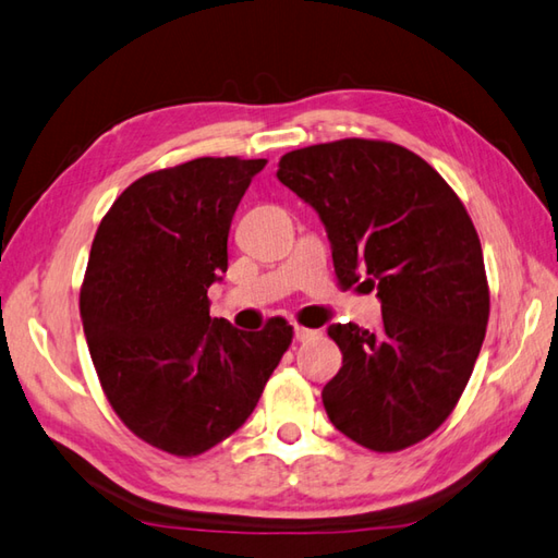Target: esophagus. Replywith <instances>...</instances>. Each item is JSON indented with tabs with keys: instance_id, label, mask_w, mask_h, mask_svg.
<instances>
[{
	"instance_id": "esophagus-1",
	"label": "esophagus",
	"mask_w": 558,
	"mask_h": 558,
	"mask_svg": "<svg viewBox=\"0 0 558 558\" xmlns=\"http://www.w3.org/2000/svg\"><path fill=\"white\" fill-rule=\"evenodd\" d=\"M316 336H319V331L304 329V326H294V338H298V341H312Z\"/></svg>"
}]
</instances>
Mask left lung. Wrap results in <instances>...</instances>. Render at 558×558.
I'll return each instance as SVG.
<instances>
[{"label":"left lung","mask_w":558,"mask_h":558,"mask_svg":"<svg viewBox=\"0 0 558 558\" xmlns=\"http://www.w3.org/2000/svg\"><path fill=\"white\" fill-rule=\"evenodd\" d=\"M278 179L319 213L343 288L375 290L377 331L331 324L343 353L322 399L331 423L375 452H399L450 416L488 324L482 242L428 161L381 140L288 151Z\"/></svg>","instance_id":"obj_1"}]
</instances>
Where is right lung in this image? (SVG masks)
Segmentation results:
<instances>
[{
    "mask_svg": "<svg viewBox=\"0 0 558 558\" xmlns=\"http://www.w3.org/2000/svg\"><path fill=\"white\" fill-rule=\"evenodd\" d=\"M264 167L201 157L151 171L96 229L80 294L96 375L118 418L169 454H203L242 428L292 343L280 316L239 331L207 300L236 205Z\"/></svg>",
    "mask_w": 558,
    "mask_h": 558,
    "instance_id": "right-lung-1",
    "label": "right lung"
}]
</instances>
